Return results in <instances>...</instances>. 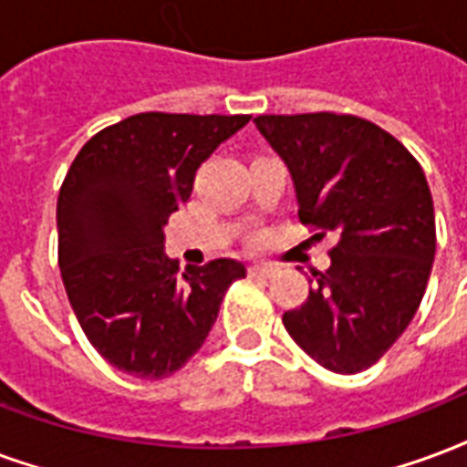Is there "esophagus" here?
I'll list each match as a JSON object with an SVG mask.
<instances>
[{"instance_id": "34e87169", "label": "esophagus", "mask_w": 467, "mask_h": 467, "mask_svg": "<svg viewBox=\"0 0 467 467\" xmlns=\"http://www.w3.org/2000/svg\"><path fill=\"white\" fill-rule=\"evenodd\" d=\"M279 272V267H275V265H269V262H254V265H250V275L252 277H275Z\"/></svg>"}]
</instances>
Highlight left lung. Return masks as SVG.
Returning a JSON list of instances; mask_svg holds the SVG:
<instances>
[{
	"label": "left lung",
	"mask_w": 467,
	"mask_h": 467,
	"mask_svg": "<svg viewBox=\"0 0 467 467\" xmlns=\"http://www.w3.org/2000/svg\"><path fill=\"white\" fill-rule=\"evenodd\" d=\"M254 126L289 168L299 220L337 234L331 267L314 272L306 302L282 321L317 364L358 374L406 331L426 292L436 215L423 168L357 116H257Z\"/></svg>",
	"instance_id": "left-lung-1"
}]
</instances>
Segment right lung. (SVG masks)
Instances as JSON below:
<instances>
[{
    "mask_svg": "<svg viewBox=\"0 0 467 467\" xmlns=\"http://www.w3.org/2000/svg\"><path fill=\"white\" fill-rule=\"evenodd\" d=\"M250 116L138 113L86 143L57 202L58 267L81 329L110 366L165 379L205 344L237 260L178 267L165 224L200 163Z\"/></svg>",
    "mask_w": 467,
    "mask_h": 467,
    "instance_id": "right-lung-1",
    "label": "right lung"
}]
</instances>
